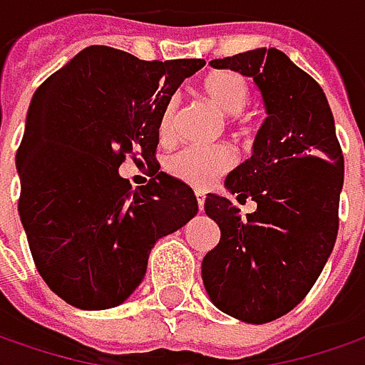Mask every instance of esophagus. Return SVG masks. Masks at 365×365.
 <instances>
[{"label":"esophagus","mask_w":365,"mask_h":365,"mask_svg":"<svg viewBox=\"0 0 365 365\" xmlns=\"http://www.w3.org/2000/svg\"><path fill=\"white\" fill-rule=\"evenodd\" d=\"M196 200H198V208H200V212H202V208H204V200H206L204 192H196Z\"/></svg>","instance_id":"esophagus-1"}]
</instances>
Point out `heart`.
<instances>
[{
  "mask_svg": "<svg viewBox=\"0 0 365 365\" xmlns=\"http://www.w3.org/2000/svg\"><path fill=\"white\" fill-rule=\"evenodd\" d=\"M204 93L212 100L227 116H237L245 110L249 103V83L239 73L220 71L212 73L204 81ZM180 114V98L173 96L165 103L161 118H159V135L161 138H171L175 133ZM235 163V153L229 147H204L190 145L178 151L169 159V171L198 190L210 187L222 173H227Z\"/></svg>",
  "mask_w": 365,
  "mask_h": 365,
  "instance_id": "heart-1",
  "label": "heart"
}]
</instances>
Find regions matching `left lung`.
I'll use <instances>...</instances> for the list:
<instances>
[{"mask_svg":"<svg viewBox=\"0 0 365 365\" xmlns=\"http://www.w3.org/2000/svg\"><path fill=\"white\" fill-rule=\"evenodd\" d=\"M210 65L251 77L267 116L253 155L225 180L257 210L243 218L229 198L206 196L220 241L202 262V282L216 309L262 325L300 304L333 251L343 155L323 89L282 51L255 48Z\"/></svg>","mask_w":365,"mask_h":365,"instance_id":"obj_1","label":"left lung"}]
</instances>
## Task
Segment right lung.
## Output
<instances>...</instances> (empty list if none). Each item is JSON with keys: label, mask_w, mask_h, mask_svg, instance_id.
Instances as JSON below:
<instances>
[{"label": "right lung", "mask_w": 365, "mask_h": 365, "mask_svg": "<svg viewBox=\"0 0 365 365\" xmlns=\"http://www.w3.org/2000/svg\"><path fill=\"white\" fill-rule=\"evenodd\" d=\"M204 65L88 46L32 96L16 155L18 212L38 274L67 304H122L155 243L198 212L194 190L159 171L155 151L165 103ZM126 154L153 169L140 190L119 175Z\"/></svg>", "instance_id": "1"}]
</instances>
